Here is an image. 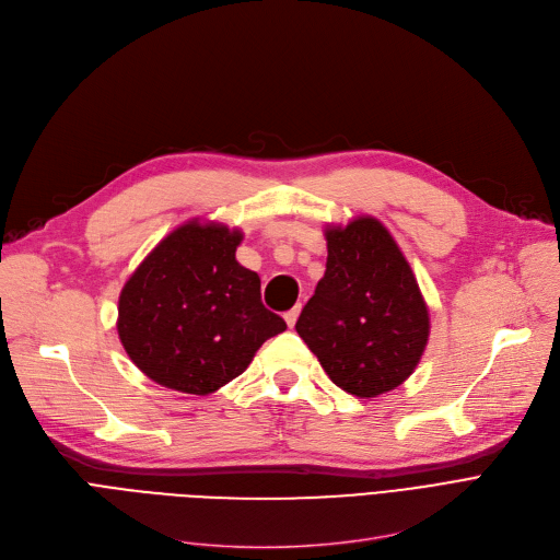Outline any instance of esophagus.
<instances>
[{
    "label": "esophagus",
    "mask_w": 560,
    "mask_h": 560,
    "mask_svg": "<svg viewBox=\"0 0 560 560\" xmlns=\"http://www.w3.org/2000/svg\"><path fill=\"white\" fill-rule=\"evenodd\" d=\"M300 311H302V306L298 304L295 308H290L283 317H285V325L292 329V327H295V322H298V317H300Z\"/></svg>",
    "instance_id": "esophagus-1"
}]
</instances>
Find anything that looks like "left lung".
Returning a JSON list of instances; mask_svg holds the SVG:
<instances>
[{"label":"left lung","instance_id":"obj_1","mask_svg":"<svg viewBox=\"0 0 560 560\" xmlns=\"http://www.w3.org/2000/svg\"><path fill=\"white\" fill-rule=\"evenodd\" d=\"M327 272L298 334L338 388L363 399L395 390L418 368L429 308L390 231L363 215L327 226Z\"/></svg>","mask_w":560,"mask_h":560}]
</instances>
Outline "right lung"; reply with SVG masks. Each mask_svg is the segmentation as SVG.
Segmentation results:
<instances>
[{
    "label": "right lung",
    "instance_id": "obj_1",
    "mask_svg": "<svg viewBox=\"0 0 560 560\" xmlns=\"http://www.w3.org/2000/svg\"><path fill=\"white\" fill-rule=\"evenodd\" d=\"M241 229L190 220L147 254L117 304V336L156 384L209 395L243 374L285 331L262 306L260 279L235 260Z\"/></svg>",
    "mask_w": 560,
    "mask_h": 560
}]
</instances>
